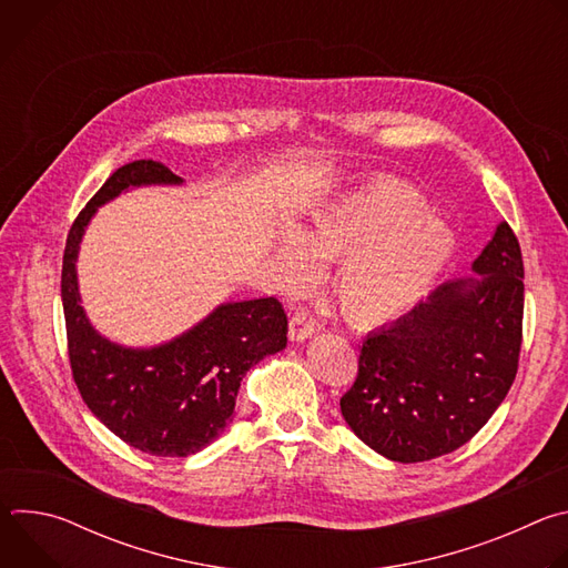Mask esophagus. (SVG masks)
I'll list each match as a JSON object with an SVG mask.
<instances>
[{"label": "esophagus", "instance_id": "obj_1", "mask_svg": "<svg viewBox=\"0 0 568 568\" xmlns=\"http://www.w3.org/2000/svg\"><path fill=\"white\" fill-rule=\"evenodd\" d=\"M312 335H314V323H312V318H310L307 314H303V312L294 314L292 321H290V339L298 344V342L310 339Z\"/></svg>", "mask_w": 568, "mask_h": 568}]
</instances>
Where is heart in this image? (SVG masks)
Listing matches in <instances>:
<instances>
[{"instance_id":"obj_1","label":"heart","mask_w":568,"mask_h":568,"mask_svg":"<svg viewBox=\"0 0 568 568\" xmlns=\"http://www.w3.org/2000/svg\"><path fill=\"white\" fill-rule=\"evenodd\" d=\"M418 193L371 184L312 211L303 231L283 226L276 254L292 287L316 274L318 258H344L335 292L344 316L379 328L414 312L456 254V233L425 213Z\"/></svg>"}]
</instances>
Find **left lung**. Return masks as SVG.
I'll use <instances>...</instances> for the list:
<instances>
[{"mask_svg": "<svg viewBox=\"0 0 568 568\" xmlns=\"http://www.w3.org/2000/svg\"><path fill=\"white\" fill-rule=\"evenodd\" d=\"M471 272L443 283L362 344L357 379L339 402L342 416L388 460L423 463L463 447L513 386L524 261L508 222L495 226Z\"/></svg>", "mask_w": 568, "mask_h": 568, "instance_id": "1", "label": "left lung"}]
</instances>
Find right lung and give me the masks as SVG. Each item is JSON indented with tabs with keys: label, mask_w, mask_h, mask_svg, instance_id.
Returning <instances> with one entry per match:
<instances>
[{
	"label": "right lung",
	"mask_w": 568,
	"mask_h": 568,
	"mask_svg": "<svg viewBox=\"0 0 568 568\" xmlns=\"http://www.w3.org/2000/svg\"><path fill=\"white\" fill-rule=\"evenodd\" d=\"M145 186H184V180L161 161H132L71 224L60 283L69 359L80 395L114 436L152 456H189L224 432L247 371L285 348L287 316L270 296L220 303L156 346H123L101 335L80 298V242L101 206Z\"/></svg>",
	"instance_id": "right-lung-1"
}]
</instances>
